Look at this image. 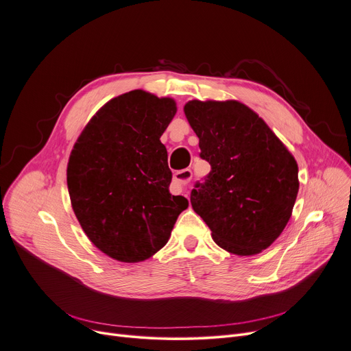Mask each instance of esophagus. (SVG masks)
Segmentation results:
<instances>
[{"mask_svg": "<svg viewBox=\"0 0 351 351\" xmlns=\"http://www.w3.org/2000/svg\"><path fill=\"white\" fill-rule=\"evenodd\" d=\"M190 180H192V171L190 169H182L173 175V183L183 190L189 186Z\"/></svg>", "mask_w": 351, "mask_h": 351, "instance_id": "obj_1", "label": "esophagus"}]
</instances>
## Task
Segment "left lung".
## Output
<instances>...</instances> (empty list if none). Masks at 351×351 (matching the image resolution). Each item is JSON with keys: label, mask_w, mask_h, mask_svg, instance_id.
<instances>
[{"label": "left lung", "mask_w": 351, "mask_h": 351, "mask_svg": "<svg viewBox=\"0 0 351 351\" xmlns=\"http://www.w3.org/2000/svg\"><path fill=\"white\" fill-rule=\"evenodd\" d=\"M183 112L211 165L190 195L214 242L238 256L267 249L284 231L298 195V165L266 121L246 105L189 101Z\"/></svg>", "instance_id": "8db88e82"}]
</instances>
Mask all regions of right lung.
<instances>
[{"label":"right lung","mask_w":351,"mask_h":351,"mask_svg":"<svg viewBox=\"0 0 351 351\" xmlns=\"http://www.w3.org/2000/svg\"><path fill=\"white\" fill-rule=\"evenodd\" d=\"M176 110L175 99L143 89L119 95L92 116L70 154L74 214L89 241L117 262L154 256L189 206L169 192L172 172L159 140Z\"/></svg>","instance_id":"1"}]
</instances>
